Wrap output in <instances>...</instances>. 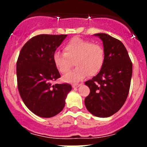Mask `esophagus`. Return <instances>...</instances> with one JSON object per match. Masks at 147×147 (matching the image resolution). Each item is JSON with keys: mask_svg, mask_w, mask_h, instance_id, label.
<instances>
[{"mask_svg": "<svg viewBox=\"0 0 147 147\" xmlns=\"http://www.w3.org/2000/svg\"><path fill=\"white\" fill-rule=\"evenodd\" d=\"M80 86V84H72V87L73 88H75V87H78Z\"/></svg>", "mask_w": 147, "mask_h": 147, "instance_id": "obj_1", "label": "esophagus"}]
</instances>
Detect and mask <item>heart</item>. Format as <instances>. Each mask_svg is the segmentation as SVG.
Instances as JSON below:
<instances>
[{
    "label": "heart",
    "instance_id": "obj_1",
    "mask_svg": "<svg viewBox=\"0 0 147 147\" xmlns=\"http://www.w3.org/2000/svg\"><path fill=\"white\" fill-rule=\"evenodd\" d=\"M63 53L56 52L53 56L54 64L59 72L64 75L74 64L76 66L63 78L67 82H79L87 75L94 76L100 72L105 64L103 46L82 38H74L68 41L63 47Z\"/></svg>",
    "mask_w": 147,
    "mask_h": 147
}]
</instances>
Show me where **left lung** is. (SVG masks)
<instances>
[{
	"label": "left lung",
	"instance_id": "8db88e82",
	"mask_svg": "<svg viewBox=\"0 0 147 147\" xmlns=\"http://www.w3.org/2000/svg\"><path fill=\"white\" fill-rule=\"evenodd\" d=\"M103 42L105 61L100 72L85 82L90 90L84 100L87 110L98 117L117 112L128 96L132 63L127 49L119 40L105 33H97Z\"/></svg>",
	"mask_w": 147,
	"mask_h": 147
}]
</instances>
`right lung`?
<instances>
[{
  "label": "right lung",
  "instance_id": "obj_1",
  "mask_svg": "<svg viewBox=\"0 0 147 147\" xmlns=\"http://www.w3.org/2000/svg\"><path fill=\"white\" fill-rule=\"evenodd\" d=\"M67 35L42 34L23 45L16 64L18 88L28 109L40 117L60 113L72 90L69 84H52L60 78L53 60L55 52Z\"/></svg>",
  "mask_w": 147,
  "mask_h": 147
}]
</instances>
